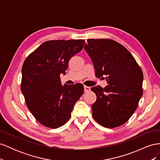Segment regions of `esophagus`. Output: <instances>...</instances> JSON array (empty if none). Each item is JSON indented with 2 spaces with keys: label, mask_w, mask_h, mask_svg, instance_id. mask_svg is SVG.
<instances>
[{
  "label": "esophagus",
  "mask_w": 160,
  "mask_h": 160,
  "mask_svg": "<svg viewBox=\"0 0 160 160\" xmlns=\"http://www.w3.org/2000/svg\"><path fill=\"white\" fill-rule=\"evenodd\" d=\"M90 90H91V88H90V87L84 86V91H85V92H89Z\"/></svg>",
  "instance_id": "1"
}]
</instances>
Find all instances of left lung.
<instances>
[{
	"mask_svg": "<svg viewBox=\"0 0 160 160\" xmlns=\"http://www.w3.org/2000/svg\"><path fill=\"white\" fill-rule=\"evenodd\" d=\"M88 53L98 78L106 76L108 85L91 88L97 99L92 115L102 126L114 128L127 122L136 110L143 95V75L133 55L112 39H88Z\"/></svg>",
	"mask_w": 160,
	"mask_h": 160,
	"instance_id": "left-lung-1",
	"label": "left lung"
}]
</instances>
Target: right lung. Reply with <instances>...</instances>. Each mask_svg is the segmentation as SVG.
<instances>
[{
	"label": "right lung",
	"mask_w": 160,
	"mask_h": 160,
	"mask_svg": "<svg viewBox=\"0 0 160 160\" xmlns=\"http://www.w3.org/2000/svg\"><path fill=\"white\" fill-rule=\"evenodd\" d=\"M84 44L82 39L48 41L24 61L21 89L28 109L45 127L56 129L64 125L83 93L81 83L62 86L60 74L65 73L71 58Z\"/></svg>",
	"instance_id": "add662e5"
}]
</instances>
